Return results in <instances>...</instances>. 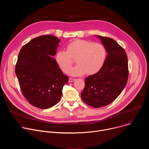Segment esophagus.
Listing matches in <instances>:
<instances>
[{
    "label": "esophagus",
    "instance_id": "obj_1",
    "mask_svg": "<svg viewBox=\"0 0 149 149\" xmlns=\"http://www.w3.org/2000/svg\"><path fill=\"white\" fill-rule=\"evenodd\" d=\"M76 80V79H74V78H70V79H69V82H73V81H75Z\"/></svg>",
    "mask_w": 149,
    "mask_h": 149
}]
</instances>
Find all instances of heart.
<instances>
[{
	"label": "heart",
	"mask_w": 149,
	"mask_h": 149,
	"mask_svg": "<svg viewBox=\"0 0 149 149\" xmlns=\"http://www.w3.org/2000/svg\"><path fill=\"white\" fill-rule=\"evenodd\" d=\"M65 49L56 53V61L62 71L68 74L75 60L78 65L70 72L73 76L96 74L103 66L107 54L102 45L83 39L72 41Z\"/></svg>",
	"instance_id": "1"
}]
</instances>
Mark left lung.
Listing matches in <instances>:
<instances>
[{
    "label": "left lung",
    "instance_id": "left-lung-1",
    "mask_svg": "<svg viewBox=\"0 0 149 149\" xmlns=\"http://www.w3.org/2000/svg\"><path fill=\"white\" fill-rule=\"evenodd\" d=\"M97 36L107 55L101 70L86 78L81 98L91 107L100 108L111 103L121 94L128 80L129 68L124 49L112 38Z\"/></svg>",
    "mask_w": 149,
    "mask_h": 149
}]
</instances>
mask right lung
<instances>
[{
    "mask_svg": "<svg viewBox=\"0 0 149 149\" xmlns=\"http://www.w3.org/2000/svg\"><path fill=\"white\" fill-rule=\"evenodd\" d=\"M60 40L53 35H42L21 48L15 67L22 93L33 106L42 109L57 104L68 77L59 69L55 59Z\"/></svg>",
    "mask_w": 149,
    "mask_h": 149,
    "instance_id": "obj_1",
    "label": "right lung"
}]
</instances>
